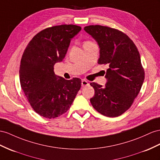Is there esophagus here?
Wrapping results in <instances>:
<instances>
[{
  "label": "esophagus",
  "instance_id": "1",
  "mask_svg": "<svg viewBox=\"0 0 160 160\" xmlns=\"http://www.w3.org/2000/svg\"><path fill=\"white\" fill-rule=\"evenodd\" d=\"M89 83L88 82V81H87L86 80H82V87H87V86H88Z\"/></svg>",
  "mask_w": 160,
  "mask_h": 160
}]
</instances>
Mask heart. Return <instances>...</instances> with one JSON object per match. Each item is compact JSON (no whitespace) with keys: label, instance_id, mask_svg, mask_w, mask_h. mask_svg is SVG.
<instances>
[{"label":"heart","instance_id":"obj_1","mask_svg":"<svg viewBox=\"0 0 160 160\" xmlns=\"http://www.w3.org/2000/svg\"><path fill=\"white\" fill-rule=\"evenodd\" d=\"M87 42H89V41H87Z\"/></svg>","mask_w":160,"mask_h":160}]
</instances>
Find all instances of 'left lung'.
<instances>
[{
  "label": "left lung",
  "mask_w": 160,
  "mask_h": 160,
  "mask_svg": "<svg viewBox=\"0 0 160 160\" xmlns=\"http://www.w3.org/2000/svg\"><path fill=\"white\" fill-rule=\"evenodd\" d=\"M84 29L99 44L98 63L109 66L105 87L91 83L95 95L90 101L102 115L118 117L131 107L144 82L145 71L140 54L133 41L115 28L92 25Z\"/></svg>",
  "instance_id": "8db88e82"
}]
</instances>
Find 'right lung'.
<instances>
[{"label": "right lung", "instance_id": "obj_1", "mask_svg": "<svg viewBox=\"0 0 160 160\" xmlns=\"http://www.w3.org/2000/svg\"><path fill=\"white\" fill-rule=\"evenodd\" d=\"M81 29L72 24L47 28L34 36L23 53L20 84L32 109L44 118L66 112L81 87L80 78L68 80L54 72V65L64 59L71 39Z\"/></svg>", "mask_w": 160, "mask_h": 160}]
</instances>
